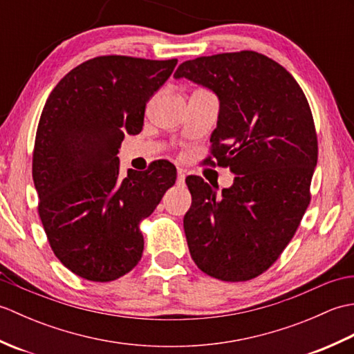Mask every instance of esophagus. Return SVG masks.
<instances>
[{
    "mask_svg": "<svg viewBox=\"0 0 354 354\" xmlns=\"http://www.w3.org/2000/svg\"><path fill=\"white\" fill-rule=\"evenodd\" d=\"M176 184L179 187H183L185 184V170L183 169H178V179H176Z\"/></svg>",
    "mask_w": 354,
    "mask_h": 354,
    "instance_id": "obj_1",
    "label": "esophagus"
}]
</instances>
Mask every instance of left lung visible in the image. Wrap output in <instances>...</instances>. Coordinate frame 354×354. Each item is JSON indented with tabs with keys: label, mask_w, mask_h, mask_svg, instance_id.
<instances>
[{
	"label": "left lung",
	"mask_w": 354,
	"mask_h": 354,
	"mask_svg": "<svg viewBox=\"0 0 354 354\" xmlns=\"http://www.w3.org/2000/svg\"><path fill=\"white\" fill-rule=\"evenodd\" d=\"M175 77L219 97L205 162L237 175L222 196L199 176L185 179L192 259L217 280L248 281L274 265L309 207L318 161L309 102L288 70L251 50L185 61Z\"/></svg>",
	"instance_id": "left-lung-1"
}]
</instances>
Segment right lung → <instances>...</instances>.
<instances>
[{
	"label": "right lung",
	"mask_w": 354,
	"mask_h": 354,
	"mask_svg": "<svg viewBox=\"0 0 354 354\" xmlns=\"http://www.w3.org/2000/svg\"><path fill=\"white\" fill-rule=\"evenodd\" d=\"M178 59L99 56L73 68L48 95L37 124V213L56 257L89 281H112L141 260L140 223L176 181L160 160L120 178L118 149L137 135L146 104Z\"/></svg>",
	"instance_id": "1"
}]
</instances>
